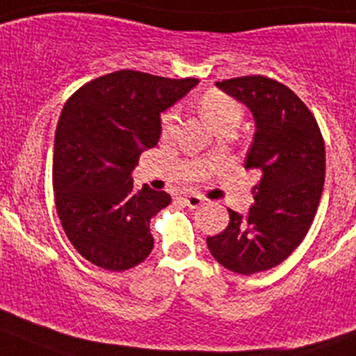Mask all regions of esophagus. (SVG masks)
Listing matches in <instances>:
<instances>
[{
	"instance_id": "obj_1",
	"label": "esophagus",
	"mask_w": 356,
	"mask_h": 356,
	"mask_svg": "<svg viewBox=\"0 0 356 356\" xmlns=\"http://www.w3.org/2000/svg\"><path fill=\"white\" fill-rule=\"evenodd\" d=\"M184 202L185 204L188 206V208H192V209H195V208H199V206L202 204V202H204V197H202V195H197V194H188V195H184Z\"/></svg>"
}]
</instances>
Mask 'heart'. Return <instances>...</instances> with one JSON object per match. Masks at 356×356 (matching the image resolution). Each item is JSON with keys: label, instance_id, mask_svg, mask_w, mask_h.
<instances>
[{"label": "heart", "instance_id": "heart-1", "mask_svg": "<svg viewBox=\"0 0 356 356\" xmlns=\"http://www.w3.org/2000/svg\"><path fill=\"white\" fill-rule=\"evenodd\" d=\"M199 108H201V113L204 115L206 120L213 125V127H218L223 122L229 120H238L241 118V106L236 103L232 97H229L227 94L220 92V90H208L201 96L199 99ZM176 127V113L175 111H165L161 117V131L164 136L175 133Z\"/></svg>", "mask_w": 356, "mask_h": 356}]
</instances>
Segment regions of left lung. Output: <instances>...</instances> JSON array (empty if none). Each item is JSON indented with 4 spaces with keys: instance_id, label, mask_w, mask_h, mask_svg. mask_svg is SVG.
Instances as JSON below:
<instances>
[{
    "instance_id": "1",
    "label": "left lung",
    "mask_w": 356,
    "mask_h": 356,
    "mask_svg": "<svg viewBox=\"0 0 356 356\" xmlns=\"http://www.w3.org/2000/svg\"><path fill=\"white\" fill-rule=\"evenodd\" d=\"M216 87L245 104L255 120L246 169H259L248 215L231 222L208 248L218 264L255 274L289 259L309 231L325 181V143L309 108L283 83L260 74L222 80Z\"/></svg>"
}]
</instances>
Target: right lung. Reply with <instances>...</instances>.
Returning <instances> with one entry per match:
<instances>
[{
    "label": "right lung",
    "instance_id": "obj_1",
    "mask_svg": "<svg viewBox=\"0 0 356 356\" xmlns=\"http://www.w3.org/2000/svg\"><path fill=\"white\" fill-rule=\"evenodd\" d=\"M199 83L141 71L108 73L66 101L54 141V194L74 250L106 270H125L150 255L152 216L168 192L134 191L141 152L161 138V113Z\"/></svg>",
    "mask_w": 356,
    "mask_h": 356
}]
</instances>
